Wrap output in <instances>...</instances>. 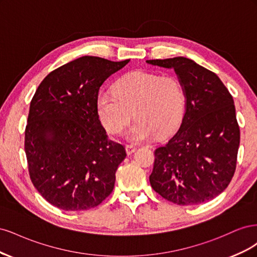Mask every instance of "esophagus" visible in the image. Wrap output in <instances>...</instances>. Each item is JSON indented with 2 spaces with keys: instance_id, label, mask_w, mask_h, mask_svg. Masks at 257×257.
I'll use <instances>...</instances> for the list:
<instances>
[{
  "instance_id": "34e87169",
  "label": "esophagus",
  "mask_w": 257,
  "mask_h": 257,
  "mask_svg": "<svg viewBox=\"0 0 257 257\" xmlns=\"http://www.w3.org/2000/svg\"><path fill=\"white\" fill-rule=\"evenodd\" d=\"M125 150H126V153L128 155H131V154H133L136 151V147L133 146V145H126L125 146Z\"/></svg>"
}]
</instances>
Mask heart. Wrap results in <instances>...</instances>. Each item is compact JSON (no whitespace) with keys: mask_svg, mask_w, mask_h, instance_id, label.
<instances>
[{"mask_svg":"<svg viewBox=\"0 0 257 257\" xmlns=\"http://www.w3.org/2000/svg\"><path fill=\"white\" fill-rule=\"evenodd\" d=\"M99 120L108 133L118 135L132 120L126 133L134 143L164 138L179 127L185 109V91L175 76L131 72L116 81L113 93L100 92L96 98Z\"/></svg>","mask_w":257,"mask_h":257,"instance_id":"b5f03b06","label":"heart"}]
</instances>
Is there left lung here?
I'll list each match as a JSON object with an SVG mask.
<instances>
[{
	"label": "left lung",
	"instance_id": "left-lung-1",
	"mask_svg": "<svg viewBox=\"0 0 257 257\" xmlns=\"http://www.w3.org/2000/svg\"><path fill=\"white\" fill-rule=\"evenodd\" d=\"M174 69L185 91L181 125L154 152L150 184L162 197L181 206L213 199L235 174L240 131L234 99L221 79L193 60H147Z\"/></svg>",
	"mask_w": 257,
	"mask_h": 257
}]
</instances>
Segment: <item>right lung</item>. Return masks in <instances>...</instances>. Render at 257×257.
Segmentation results:
<instances>
[{
  "label": "right lung",
  "instance_id": "add662e5",
  "mask_svg": "<svg viewBox=\"0 0 257 257\" xmlns=\"http://www.w3.org/2000/svg\"><path fill=\"white\" fill-rule=\"evenodd\" d=\"M130 60L85 56L46 76L31 100L25 150L30 178L59 209L80 211L110 195L124 147L107 138L96 98L102 84Z\"/></svg>",
  "mask_w": 257,
  "mask_h": 257
}]
</instances>
